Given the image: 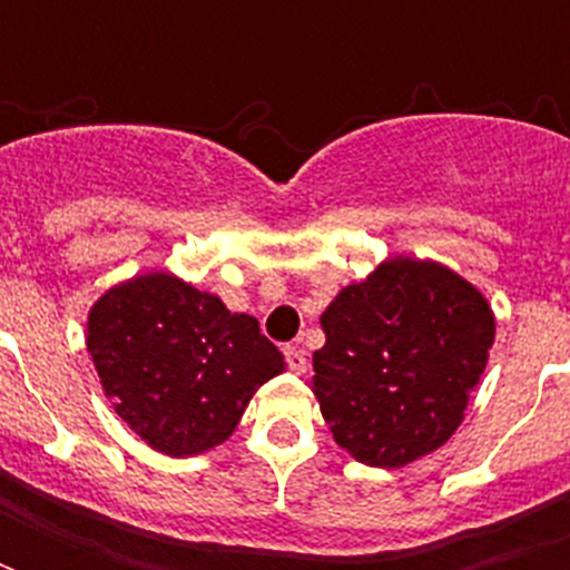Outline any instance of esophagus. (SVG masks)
Segmentation results:
<instances>
[{"mask_svg": "<svg viewBox=\"0 0 570 570\" xmlns=\"http://www.w3.org/2000/svg\"><path fill=\"white\" fill-rule=\"evenodd\" d=\"M284 355H286V364H289V370H293L295 375L307 373V355H304L302 346H286Z\"/></svg>", "mask_w": 570, "mask_h": 570, "instance_id": "34e87169", "label": "esophagus"}]
</instances>
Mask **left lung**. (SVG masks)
I'll list each match as a JSON object with an SVG mask.
<instances>
[{"instance_id":"obj_1","label":"left lung","mask_w":570,"mask_h":570,"mask_svg":"<svg viewBox=\"0 0 570 570\" xmlns=\"http://www.w3.org/2000/svg\"><path fill=\"white\" fill-rule=\"evenodd\" d=\"M320 322L313 396L334 441L384 470L455 434L497 334L491 304L468 277L405 254L343 286Z\"/></svg>"}]
</instances>
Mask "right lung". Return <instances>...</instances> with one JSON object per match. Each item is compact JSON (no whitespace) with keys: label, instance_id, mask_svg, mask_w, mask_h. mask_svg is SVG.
Listing matches in <instances>:
<instances>
[{"label":"right lung","instance_id":"add662e5","mask_svg":"<svg viewBox=\"0 0 570 570\" xmlns=\"http://www.w3.org/2000/svg\"><path fill=\"white\" fill-rule=\"evenodd\" d=\"M85 346L115 414L171 459L227 441L259 384L286 370L254 316L174 272L109 286L88 311Z\"/></svg>","mask_w":570,"mask_h":570}]
</instances>
